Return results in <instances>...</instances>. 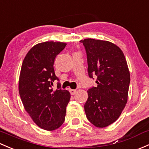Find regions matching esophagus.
Instances as JSON below:
<instances>
[{
    "label": "esophagus",
    "instance_id": "esophagus-1",
    "mask_svg": "<svg viewBox=\"0 0 149 149\" xmlns=\"http://www.w3.org/2000/svg\"><path fill=\"white\" fill-rule=\"evenodd\" d=\"M69 91H70V94H71V95H74L75 93H76V89H70Z\"/></svg>",
    "mask_w": 149,
    "mask_h": 149
}]
</instances>
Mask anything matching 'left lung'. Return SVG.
<instances>
[{
  "instance_id": "8db88e82",
  "label": "left lung",
  "mask_w": 149,
  "mask_h": 149,
  "mask_svg": "<svg viewBox=\"0 0 149 149\" xmlns=\"http://www.w3.org/2000/svg\"><path fill=\"white\" fill-rule=\"evenodd\" d=\"M87 55L88 73L97 76L84 105L88 120L98 128L109 126L121 114L128 100L130 72L123 51L107 40H81Z\"/></svg>"
}]
</instances>
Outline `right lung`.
Here are the masks:
<instances>
[{"instance_id": "right-lung-1", "label": "right lung", "mask_w": 149, "mask_h": 149, "mask_svg": "<svg viewBox=\"0 0 149 149\" xmlns=\"http://www.w3.org/2000/svg\"><path fill=\"white\" fill-rule=\"evenodd\" d=\"M66 43L46 41L34 46L26 54L22 63L18 90L25 110L34 123L46 131L60 127L65 120L66 106L70 94L61 88L55 81L54 61Z\"/></svg>"}]
</instances>
